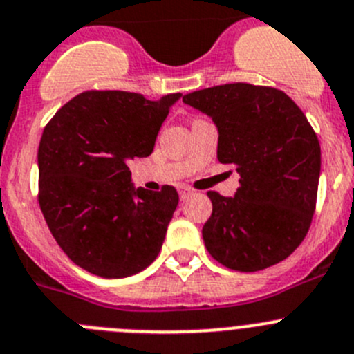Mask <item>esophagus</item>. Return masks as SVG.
Returning <instances> with one entry per match:
<instances>
[{"instance_id": "obj_1", "label": "esophagus", "mask_w": 354, "mask_h": 354, "mask_svg": "<svg viewBox=\"0 0 354 354\" xmlns=\"http://www.w3.org/2000/svg\"><path fill=\"white\" fill-rule=\"evenodd\" d=\"M178 190H180V198H181V201H183V198H187V197H190V195L194 194V190H192L190 187H187V185H181V187L178 188Z\"/></svg>"}]
</instances>
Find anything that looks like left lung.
Segmentation results:
<instances>
[{
  "mask_svg": "<svg viewBox=\"0 0 354 354\" xmlns=\"http://www.w3.org/2000/svg\"><path fill=\"white\" fill-rule=\"evenodd\" d=\"M218 128V160L239 173L233 197L207 192L205 249L235 272H259L289 257L310 230L322 152L306 115L283 91L249 82L183 97Z\"/></svg>",
  "mask_w": 354,
  "mask_h": 354,
  "instance_id": "8db88e82",
  "label": "left lung"
}]
</instances>
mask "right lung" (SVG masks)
Masks as SVG:
<instances>
[{
    "label": "right lung",
    "instance_id": "right-lung-1",
    "mask_svg": "<svg viewBox=\"0 0 354 354\" xmlns=\"http://www.w3.org/2000/svg\"><path fill=\"white\" fill-rule=\"evenodd\" d=\"M180 97L152 102L129 91H84L44 126L37 201L60 249L86 272L124 279L159 256L180 197L171 185L135 188L128 164L152 153Z\"/></svg>",
    "mask_w": 354,
    "mask_h": 354
}]
</instances>
